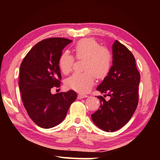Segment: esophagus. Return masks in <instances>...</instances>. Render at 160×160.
I'll use <instances>...</instances> for the list:
<instances>
[{"label":"esophagus","mask_w":160,"mask_h":160,"mask_svg":"<svg viewBox=\"0 0 160 160\" xmlns=\"http://www.w3.org/2000/svg\"><path fill=\"white\" fill-rule=\"evenodd\" d=\"M88 95H87V94H79L78 95V98L79 99H83L85 98V97H88Z\"/></svg>","instance_id":"1"}]
</instances>
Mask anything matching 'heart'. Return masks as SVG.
<instances>
[{
  "label": "heart",
  "mask_w": 160,
  "mask_h": 160,
  "mask_svg": "<svg viewBox=\"0 0 160 160\" xmlns=\"http://www.w3.org/2000/svg\"><path fill=\"white\" fill-rule=\"evenodd\" d=\"M75 56L84 59L82 72H75L67 78L66 86L80 93H86L92 88L95 76L102 79L109 74L112 66V54L109 48L100 45L95 39L85 38L78 41L74 46ZM73 56L67 51L61 53L58 59V66L63 74L72 70L74 63Z\"/></svg>",
  "instance_id": "heart-1"
}]
</instances>
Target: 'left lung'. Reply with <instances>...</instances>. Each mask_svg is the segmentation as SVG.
<instances>
[{
    "mask_svg": "<svg viewBox=\"0 0 160 160\" xmlns=\"http://www.w3.org/2000/svg\"><path fill=\"white\" fill-rule=\"evenodd\" d=\"M113 66L97 90L107 93V101L98 96L99 109L91 115L96 126L104 131L113 132L128 122L138 104L140 75L135 60L128 48L117 40L112 46Z\"/></svg>",
    "mask_w": 160,
    "mask_h": 160,
    "instance_id": "left-lung-1",
    "label": "left lung"
}]
</instances>
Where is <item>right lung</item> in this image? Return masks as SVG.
Here are the masks:
<instances>
[{
  "label": "right lung",
  "mask_w": 160,
  "mask_h": 160,
  "mask_svg": "<svg viewBox=\"0 0 160 160\" xmlns=\"http://www.w3.org/2000/svg\"><path fill=\"white\" fill-rule=\"evenodd\" d=\"M71 42L61 37L42 40L32 48L20 65L19 88L24 107L41 128H50L62 122L77 98L73 90L51 93V88L61 86L58 59L63 48Z\"/></svg>",
  "instance_id": "obj_1"
}]
</instances>
